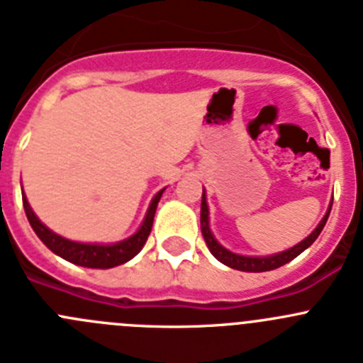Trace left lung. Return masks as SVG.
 Wrapping results in <instances>:
<instances>
[{"mask_svg":"<svg viewBox=\"0 0 363 363\" xmlns=\"http://www.w3.org/2000/svg\"><path fill=\"white\" fill-rule=\"evenodd\" d=\"M331 205H333V201L329 203L328 212H325L322 221L317 225V228H315L308 238L302 239L298 245H295V247L288 248V250L284 252H279V254L266 255V257H248V255L234 254V252L227 250V248L221 247V245L216 241V238L211 232V227H208V205H207V196H205V191H203V196H201V234H203L205 242H207L211 254L214 255L219 262H223V264L230 266V268H234V270H239V272H270V270H275V268H279V266L286 264V262L294 261V259L297 257V255H301L306 248L313 245L315 239L320 235L325 221H328L329 212H331Z\"/></svg>","mask_w":363,"mask_h":363,"instance_id":"left-lung-1","label":"left lung"}]
</instances>
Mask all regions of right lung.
<instances>
[{
    "mask_svg": "<svg viewBox=\"0 0 363 363\" xmlns=\"http://www.w3.org/2000/svg\"><path fill=\"white\" fill-rule=\"evenodd\" d=\"M162 194H164V189L152 198L140 228H138L131 238L124 239V241L113 242V245H95V242L91 245V242L69 241V239L52 232L46 225H43V223L39 221V218L34 214L32 207L28 205V199H26L25 194H23V207H25L30 227L34 228L38 238L45 242L53 254H57L59 257L66 259V261L73 262V264L86 266V268H102V270H106V268L124 264V262H128L129 259L135 257V255L144 248L145 241H147L149 234H151L152 219H155V212L156 207H158V201L160 198H162Z\"/></svg>",
    "mask_w": 363,
    "mask_h": 363,
    "instance_id": "obj_1",
    "label": "right lung"
}]
</instances>
